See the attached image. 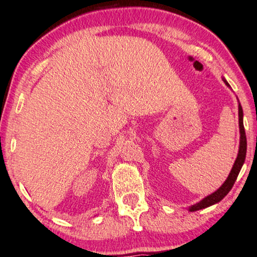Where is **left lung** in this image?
I'll list each match as a JSON object with an SVG mask.
<instances>
[{
	"instance_id": "obj_1",
	"label": "left lung",
	"mask_w": 257,
	"mask_h": 257,
	"mask_svg": "<svg viewBox=\"0 0 257 257\" xmlns=\"http://www.w3.org/2000/svg\"><path fill=\"white\" fill-rule=\"evenodd\" d=\"M223 81L225 82V85L228 86V87H230V85L228 84V81H226L225 79H223ZM238 124H239V133H241V137H239V150H238L237 158H236L234 166H232L228 178H226V181L223 183V185L217 190V191H215L214 194L206 196V197L203 198L201 202L196 203V204L190 206L189 208L190 211H197V210L208 208V206L214 205L219 201H222V199L228 195V192L230 191L232 185H234V183L236 182V178H237L238 173L241 171V168L243 163H244L245 155H246V137H245L244 126H243V109H242L241 104H239V101H238Z\"/></svg>"
}]
</instances>
